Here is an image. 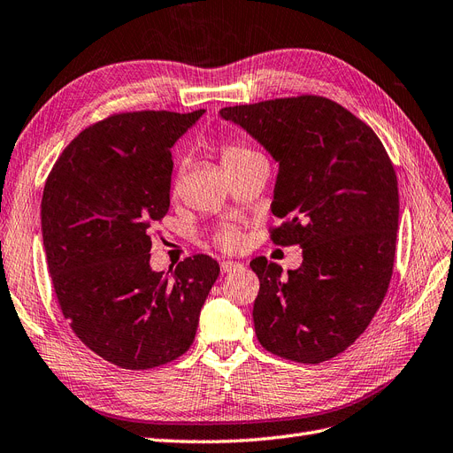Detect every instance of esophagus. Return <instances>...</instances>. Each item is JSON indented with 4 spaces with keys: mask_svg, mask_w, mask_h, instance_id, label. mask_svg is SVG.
I'll list each match as a JSON object with an SVG mask.
<instances>
[{
    "mask_svg": "<svg viewBox=\"0 0 453 453\" xmlns=\"http://www.w3.org/2000/svg\"><path fill=\"white\" fill-rule=\"evenodd\" d=\"M243 266L240 262H232V260H223L221 262V272L223 273H232V272H240Z\"/></svg>",
    "mask_w": 453,
    "mask_h": 453,
    "instance_id": "34e87169",
    "label": "esophagus"
}]
</instances>
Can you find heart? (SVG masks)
<instances>
[{
	"instance_id": "heart-1",
	"label": "heart",
	"mask_w": 453,
	"mask_h": 453,
	"mask_svg": "<svg viewBox=\"0 0 453 453\" xmlns=\"http://www.w3.org/2000/svg\"><path fill=\"white\" fill-rule=\"evenodd\" d=\"M219 155H221V163L225 170L230 174L245 161L257 157L258 153L253 148H249L247 144L238 142V140H228V142H225L219 148ZM215 243L219 245L223 251H238V249L243 245V236L240 230L226 226L215 234Z\"/></svg>"
}]
</instances>
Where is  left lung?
I'll return each mask as SVG.
<instances>
[{
  "label": "left lung",
  "mask_w": 453,
  "mask_h": 453,
  "mask_svg": "<svg viewBox=\"0 0 453 453\" xmlns=\"http://www.w3.org/2000/svg\"><path fill=\"white\" fill-rule=\"evenodd\" d=\"M279 163L272 211L277 245H300L288 270L251 260L260 290L255 332L268 352L320 364L349 349L379 311L394 272L399 191L372 129L317 96L221 108Z\"/></svg>",
  "instance_id": "left-lung-1"
}]
</instances>
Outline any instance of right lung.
Listing matches in <instances>:
<instances>
[{
  "label": "right lung",
  "instance_id": "1",
  "mask_svg": "<svg viewBox=\"0 0 453 453\" xmlns=\"http://www.w3.org/2000/svg\"><path fill=\"white\" fill-rule=\"evenodd\" d=\"M204 111H144L93 123L46 180L42 243L61 313L103 360L151 369L189 350L219 277L208 255L174 272L150 266V226L170 206L176 140Z\"/></svg>",
  "mask_w": 453,
  "mask_h": 453
}]
</instances>
